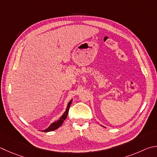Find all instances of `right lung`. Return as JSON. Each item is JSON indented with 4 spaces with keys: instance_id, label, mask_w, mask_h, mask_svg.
Listing matches in <instances>:
<instances>
[{
    "instance_id": "obj_1",
    "label": "right lung",
    "mask_w": 157,
    "mask_h": 157,
    "mask_svg": "<svg viewBox=\"0 0 157 157\" xmlns=\"http://www.w3.org/2000/svg\"><path fill=\"white\" fill-rule=\"evenodd\" d=\"M71 102H72V100H71L69 104H68V106L67 107V110L64 113L63 115H62V116L60 118H59L58 121H55L54 123L51 124L50 126H49V128H47V129H45L44 130H42V132H50V131H53V130H55L56 129H58V128L61 126V125L63 124L64 121L66 119L68 115V113H69V108H70V106L71 104Z\"/></svg>"
}]
</instances>
